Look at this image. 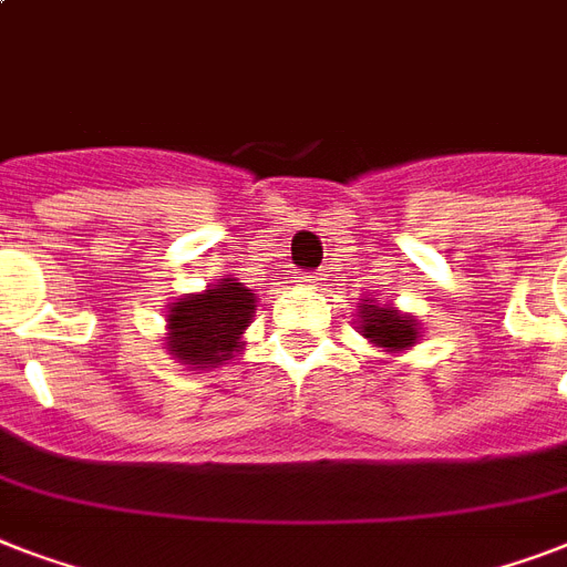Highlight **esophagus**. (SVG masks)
I'll list each match as a JSON object with an SVG mask.
<instances>
[{"mask_svg": "<svg viewBox=\"0 0 567 567\" xmlns=\"http://www.w3.org/2000/svg\"><path fill=\"white\" fill-rule=\"evenodd\" d=\"M297 279H300V282H306V285H315V282H318V276H311V274H306V276H297Z\"/></svg>", "mask_w": 567, "mask_h": 567, "instance_id": "esophagus-1", "label": "esophagus"}]
</instances>
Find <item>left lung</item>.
<instances>
[{
  "instance_id": "left-lung-1",
  "label": "left lung",
  "mask_w": 567,
  "mask_h": 567,
  "mask_svg": "<svg viewBox=\"0 0 567 567\" xmlns=\"http://www.w3.org/2000/svg\"><path fill=\"white\" fill-rule=\"evenodd\" d=\"M368 302V300H364ZM364 338L385 350H405L417 338V323L412 318H403L396 309H382V306H359Z\"/></svg>"
}]
</instances>
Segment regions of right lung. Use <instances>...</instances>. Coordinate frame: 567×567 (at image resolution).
Here are the masks:
<instances>
[{
  "mask_svg": "<svg viewBox=\"0 0 567 567\" xmlns=\"http://www.w3.org/2000/svg\"><path fill=\"white\" fill-rule=\"evenodd\" d=\"M252 309L256 297L235 279H223L205 293L182 297L167 315V347L185 364L214 368L217 362H229L252 320Z\"/></svg>",
  "mask_w": 567,
  "mask_h": 567,
  "instance_id": "obj_1",
  "label": "right lung"
}]
</instances>
